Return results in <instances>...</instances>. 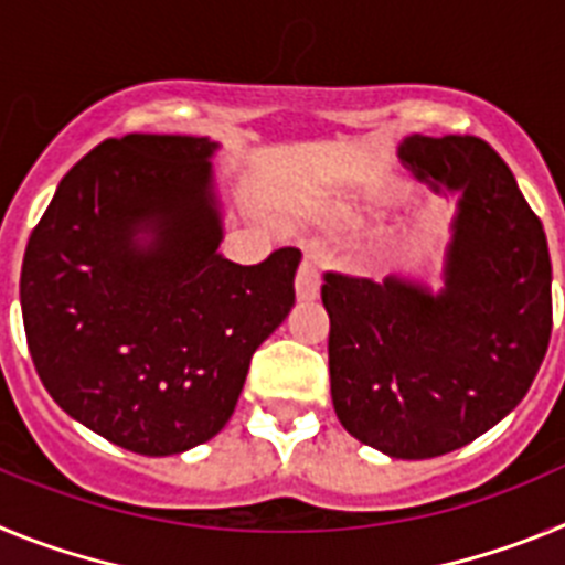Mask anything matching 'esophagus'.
<instances>
[{
  "label": "esophagus",
  "instance_id": "34e87169",
  "mask_svg": "<svg viewBox=\"0 0 565 565\" xmlns=\"http://www.w3.org/2000/svg\"><path fill=\"white\" fill-rule=\"evenodd\" d=\"M297 297L311 302L319 297V259L317 254H306L297 271Z\"/></svg>",
  "mask_w": 565,
  "mask_h": 565
}]
</instances>
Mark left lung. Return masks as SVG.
Segmentation results:
<instances>
[{"instance_id":"obj_1","label":"left lung","mask_w":565,"mask_h":565,"mask_svg":"<svg viewBox=\"0 0 565 565\" xmlns=\"http://www.w3.org/2000/svg\"><path fill=\"white\" fill-rule=\"evenodd\" d=\"M398 158L458 192L444 288L326 274L328 364L342 427L391 458L452 452L515 411L552 337L543 223L501 154L472 135H411Z\"/></svg>"}]
</instances>
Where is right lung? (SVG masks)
I'll use <instances>...</instances> for the list:
<instances>
[{
	"label": "right lung",
	"mask_w": 565,
	"mask_h": 565,
	"mask_svg": "<svg viewBox=\"0 0 565 565\" xmlns=\"http://www.w3.org/2000/svg\"><path fill=\"white\" fill-rule=\"evenodd\" d=\"M217 143L124 135L58 183L24 248L22 319L53 402L107 441L174 456L226 427L254 351L294 306L299 248L217 252Z\"/></svg>",
	"instance_id": "add662e5"
}]
</instances>
